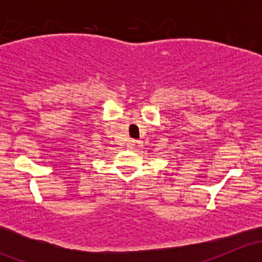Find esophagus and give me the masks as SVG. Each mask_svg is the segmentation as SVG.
<instances>
[{
    "label": "esophagus",
    "instance_id": "obj_1",
    "mask_svg": "<svg viewBox=\"0 0 262 262\" xmlns=\"http://www.w3.org/2000/svg\"><path fill=\"white\" fill-rule=\"evenodd\" d=\"M137 146H138V142L133 141V139H132V141H129L128 144H126V147H128L129 149H133V148H136Z\"/></svg>",
    "mask_w": 262,
    "mask_h": 262
}]
</instances>
